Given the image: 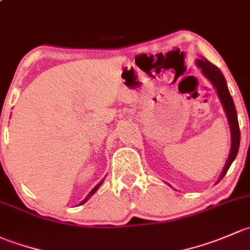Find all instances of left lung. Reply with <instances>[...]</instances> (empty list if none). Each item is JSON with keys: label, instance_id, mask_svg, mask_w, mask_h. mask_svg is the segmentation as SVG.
<instances>
[{"label": "left lung", "instance_id": "8db88e82", "mask_svg": "<svg viewBox=\"0 0 250 250\" xmlns=\"http://www.w3.org/2000/svg\"><path fill=\"white\" fill-rule=\"evenodd\" d=\"M196 66L201 69L203 76H205L206 78L212 83V85L214 86L215 90H217L218 97H219L221 104H223L226 118H228L229 126H230L231 148H230V153H229V156H228V160H226L225 163V166H224L223 171H221L220 173L219 179H218V182H219L220 179L225 176L228 169L230 168L231 164L233 163V160H235L236 156H237L238 148H240L241 133H240V126H238V120H237V112H236L235 104H233V100L232 97H231L230 91H229L228 84H226V81L225 78H224L220 69L218 68L217 66L213 65V63H210L209 61L205 58L196 59ZM167 184H168V183H167ZM169 187H171V185H169Z\"/></svg>", "mask_w": 250, "mask_h": 250}]
</instances>
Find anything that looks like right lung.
<instances>
[{"label":"right lung","mask_w":250,"mask_h":250,"mask_svg":"<svg viewBox=\"0 0 250 250\" xmlns=\"http://www.w3.org/2000/svg\"><path fill=\"white\" fill-rule=\"evenodd\" d=\"M104 179H102V181H101V182H100V183H99V184H97V185H96V187H95V188H92V190H91V191H90V192H89V194H87V195H86V197H85V199H84V200H83V201H82L81 203H79V205H78V206H81V205H83V203H85V202L87 201V200H89V199H90V197H91V196H92V195H94V194H95V192H96V191H97V189H99V188H100V187H101V185H102V183H104Z\"/></svg>","instance_id":"right-lung-1"}]
</instances>
